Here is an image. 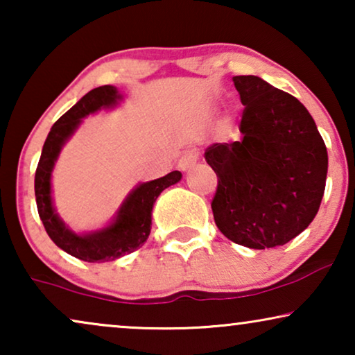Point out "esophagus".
<instances>
[{"instance_id":"1","label":"esophagus","mask_w":355,"mask_h":355,"mask_svg":"<svg viewBox=\"0 0 355 355\" xmlns=\"http://www.w3.org/2000/svg\"><path fill=\"white\" fill-rule=\"evenodd\" d=\"M197 162H198V150L189 148L181 155V157H179L178 168L181 169V171H187V169H191Z\"/></svg>"}]
</instances>
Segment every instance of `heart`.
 Here are the masks:
<instances>
[{
	"label": "heart",
	"mask_w": 355,
	"mask_h": 355,
	"mask_svg": "<svg viewBox=\"0 0 355 355\" xmlns=\"http://www.w3.org/2000/svg\"><path fill=\"white\" fill-rule=\"evenodd\" d=\"M231 130H232V129H231V124H227V123H226V124H225V132H226V134H230Z\"/></svg>",
	"instance_id": "1"
}]
</instances>
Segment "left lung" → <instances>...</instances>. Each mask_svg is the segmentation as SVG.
Here are the masks:
<instances>
[{
  "label": "left lung",
  "instance_id": "left-lung-1",
  "mask_svg": "<svg viewBox=\"0 0 355 355\" xmlns=\"http://www.w3.org/2000/svg\"><path fill=\"white\" fill-rule=\"evenodd\" d=\"M241 95L239 142L213 144L211 200L223 234L250 249L284 245L313 221L322 203L328 153L307 108L257 76L232 77Z\"/></svg>",
  "mask_w": 355,
  "mask_h": 355
}]
</instances>
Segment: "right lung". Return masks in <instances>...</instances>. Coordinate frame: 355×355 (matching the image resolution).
Listing matches in <instances>:
<instances>
[{
	"mask_svg": "<svg viewBox=\"0 0 355 355\" xmlns=\"http://www.w3.org/2000/svg\"><path fill=\"white\" fill-rule=\"evenodd\" d=\"M121 96L113 85H101L82 96L69 111L53 124L43 145L40 162L35 171V198L40 220L51 241L67 254L84 261H111L137 250L148 239L152 230V210L164 189L181 181V171H171L166 176L144 182L135 187L121 207L114 223L105 230L79 236L67 230L55 213L51 203V171L58 155L80 119L100 108L114 106Z\"/></svg>",
	"mask_w": 355,
	"mask_h": 355,
	"instance_id": "obj_1",
	"label": "right lung"
}]
</instances>
